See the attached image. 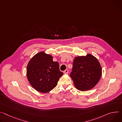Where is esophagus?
<instances>
[{"mask_svg": "<svg viewBox=\"0 0 122 122\" xmlns=\"http://www.w3.org/2000/svg\"><path fill=\"white\" fill-rule=\"evenodd\" d=\"M68 72H69V70L68 69H66V70H65L64 71V73L65 74H67V73H68Z\"/></svg>", "mask_w": 122, "mask_h": 122, "instance_id": "obj_1", "label": "esophagus"}]
</instances>
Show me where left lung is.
Returning a JSON list of instances; mask_svg holds the SVG:
<instances>
[{"instance_id":"left-lung-1","label":"left lung","mask_w":122,"mask_h":122,"mask_svg":"<svg viewBox=\"0 0 122 122\" xmlns=\"http://www.w3.org/2000/svg\"><path fill=\"white\" fill-rule=\"evenodd\" d=\"M102 75V68L97 59L91 54L77 56L73 62L70 76L77 88L81 91L92 89Z\"/></svg>"}]
</instances>
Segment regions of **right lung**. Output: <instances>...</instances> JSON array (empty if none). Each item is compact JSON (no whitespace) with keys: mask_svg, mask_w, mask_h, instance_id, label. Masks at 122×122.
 <instances>
[{"mask_svg":"<svg viewBox=\"0 0 122 122\" xmlns=\"http://www.w3.org/2000/svg\"><path fill=\"white\" fill-rule=\"evenodd\" d=\"M51 55L41 51L29 62L27 76L30 85L37 91L47 93L56 86L63 75L57 62H54Z\"/></svg>","mask_w":122,"mask_h":122,"instance_id":"1","label":"right lung"}]
</instances>
